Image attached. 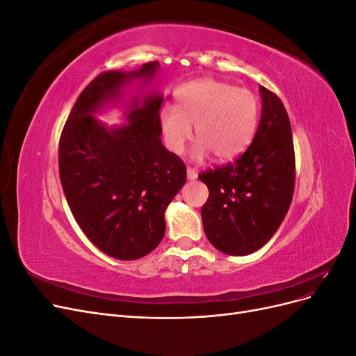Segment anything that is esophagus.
<instances>
[{"mask_svg":"<svg viewBox=\"0 0 356 356\" xmlns=\"http://www.w3.org/2000/svg\"><path fill=\"white\" fill-rule=\"evenodd\" d=\"M187 178L188 179H196L197 178V172L193 168H187Z\"/></svg>","mask_w":356,"mask_h":356,"instance_id":"34e87169","label":"esophagus"}]
</instances>
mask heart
I'll list each match as a JSON object with an SVG mask.
<instances>
[{
    "label": "heart",
    "mask_w": 356,
    "mask_h": 356,
    "mask_svg": "<svg viewBox=\"0 0 356 356\" xmlns=\"http://www.w3.org/2000/svg\"><path fill=\"white\" fill-rule=\"evenodd\" d=\"M260 102L248 89L203 79L187 83L175 92V108L159 114L161 136L170 153L181 154L191 139V126L199 139L195 156L209 152L220 161L241 156L255 135Z\"/></svg>",
    "instance_id": "b5f03b06"
}]
</instances>
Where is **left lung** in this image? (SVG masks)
Instances as JSON below:
<instances>
[{
	"mask_svg": "<svg viewBox=\"0 0 356 356\" xmlns=\"http://www.w3.org/2000/svg\"><path fill=\"white\" fill-rule=\"evenodd\" d=\"M263 110L251 145L232 163L202 172L209 196L202 207L209 242L227 255L260 250L279 229L296 184L289 117L277 95L260 86Z\"/></svg>",
	"mask_w": 356,
	"mask_h": 356,
	"instance_id": "left-lung-1",
	"label": "left lung"
}]
</instances>
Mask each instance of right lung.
<instances>
[{"label": "right lung", "mask_w": 356, "mask_h": 356, "mask_svg": "<svg viewBox=\"0 0 356 356\" xmlns=\"http://www.w3.org/2000/svg\"><path fill=\"white\" fill-rule=\"evenodd\" d=\"M157 67L154 60L131 72H101L75 101L59 139V177L74 218L117 260H138L163 239L165 211L187 169L161 144V96H148L141 106L134 101L120 127H105L92 114L117 99L129 80L152 79Z\"/></svg>", "instance_id": "obj_1"}]
</instances>
